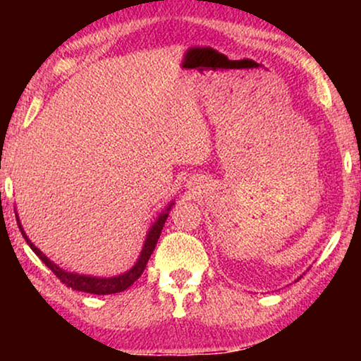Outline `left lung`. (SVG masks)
Here are the masks:
<instances>
[{"label":"left lung","mask_w":361,"mask_h":361,"mask_svg":"<svg viewBox=\"0 0 361 361\" xmlns=\"http://www.w3.org/2000/svg\"><path fill=\"white\" fill-rule=\"evenodd\" d=\"M298 279H299V278H298Z\"/></svg>","instance_id":"left-lung-1"}]
</instances>
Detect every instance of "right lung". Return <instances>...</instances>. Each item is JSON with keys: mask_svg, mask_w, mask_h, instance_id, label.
Segmentation results:
<instances>
[{"mask_svg": "<svg viewBox=\"0 0 361 361\" xmlns=\"http://www.w3.org/2000/svg\"><path fill=\"white\" fill-rule=\"evenodd\" d=\"M172 205H174V202L167 204L166 209L162 210V214H159V216H157L154 224L151 225V228L147 230L145 245H142L141 253H140V256H137L136 263L133 264V268H130L126 271V273H123V274L111 276V278H97V276L77 274V273H71V271H67V269H62L61 266H57L56 263H54V261L49 259L47 256L44 255L42 251L39 250L31 240H29V236L26 235V231H24L23 225H21V220H19L18 214H16V221H18L19 230H21V233L24 236V240H26V243L31 246V250L34 251V253H36L39 258L42 259V263L46 264L47 268L51 269L52 273L62 281L63 284L68 286V288H72L73 290H82V293L105 295V294H116V293H121V290L128 289L142 274V271H145L147 261H149V258H151L152 251H154V248H156V243H157V240H159L162 226H164L167 216H169V212L172 209Z\"/></svg>", "mask_w": 361, "mask_h": 361, "instance_id": "obj_1", "label": "right lung"}]
</instances>
